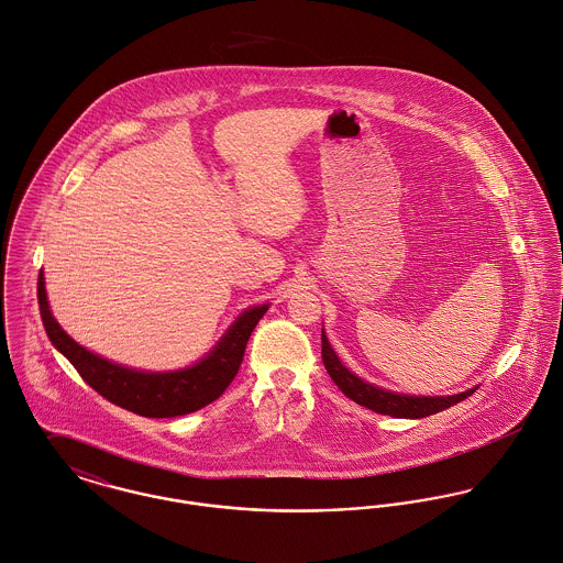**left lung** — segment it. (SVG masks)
<instances>
[{
    "label": "left lung",
    "mask_w": 563,
    "mask_h": 563,
    "mask_svg": "<svg viewBox=\"0 0 563 563\" xmlns=\"http://www.w3.org/2000/svg\"><path fill=\"white\" fill-rule=\"evenodd\" d=\"M321 361L328 375L343 390V395H347L352 401L374 410L377 415H388L395 419H423V417L437 415L440 410H446L464 401L471 393L477 390V388H468L464 393L449 395V397H417V395H399V393L384 390L379 386L361 379L350 369H345L339 356L334 354L332 345L328 343V336L323 334V330H321Z\"/></svg>",
    "instance_id": "8db88e82"
}]
</instances>
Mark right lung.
<instances>
[{
  "mask_svg": "<svg viewBox=\"0 0 563 563\" xmlns=\"http://www.w3.org/2000/svg\"><path fill=\"white\" fill-rule=\"evenodd\" d=\"M38 307L49 341L63 352L84 382L108 401L148 419L181 417L216 401L240 372L252 330L269 309L261 305L242 312L218 345L188 369L137 372L92 354L64 332L49 311L43 274H38Z\"/></svg>",
  "mask_w": 563,
  "mask_h": 563,
  "instance_id": "obj_1",
  "label": "right lung"
}]
</instances>
